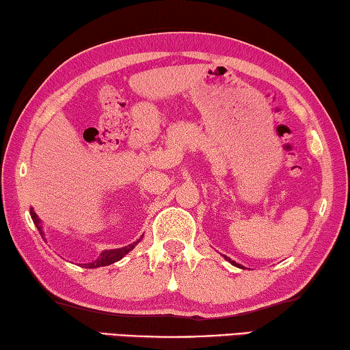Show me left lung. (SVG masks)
Returning a JSON list of instances; mask_svg holds the SVG:
<instances>
[{
    "label": "left lung",
    "mask_w": 350,
    "mask_h": 350,
    "mask_svg": "<svg viewBox=\"0 0 350 350\" xmlns=\"http://www.w3.org/2000/svg\"><path fill=\"white\" fill-rule=\"evenodd\" d=\"M224 258H226V260H228V261H230V262H232V265H234V266H238V267H241V265H237V262H235V261H232V260L229 258V256H224ZM241 269H244V267H241Z\"/></svg>",
    "instance_id": "obj_1"
}]
</instances>
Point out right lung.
<instances>
[{
	"label": "right lung",
	"instance_id": "right-lung-1",
	"mask_svg": "<svg viewBox=\"0 0 350 350\" xmlns=\"http://www.w3.org/2000/svg\"><path fill=\"white\" fill-rule=\"evenodd\" d=\"M30 217H32V219H33V223L36 224V228H38V230H40V234L42 235L44 234V232H42V229H41V224H40V219H38V217H36V213L30 209ZM139 243V240L138 241H135L133 244H129V246H126V247H120V249H110V250H104V252H101V255L98 256V258L95 260V261H92V262H88V265H84V267H88V269H95V267H103V266H109V265H112V262H115V261H120L122 256H124L126 254H129L131 252V250L137 246V244Z\"/></svg>",
	"mask_w": 350,
	"mask_h": 350
}]
</instances>
